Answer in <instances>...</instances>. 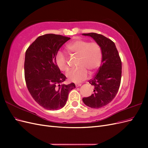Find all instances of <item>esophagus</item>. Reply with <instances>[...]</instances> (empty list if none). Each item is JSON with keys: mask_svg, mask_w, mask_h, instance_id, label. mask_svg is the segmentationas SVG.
<instances>
[{"mask_svg": "<svg viewBox=\"0 0 148 148\" xmlns=\"http://www.w3.org/2000/svg\"><path fill=\"white\" fill-rule=\"evenodd\" d=\"M75 86H76V87L81 86H82V84H81V83H76V84H75Z\"/></svg>", "mask_w": 148, "mask_h": 148, "instance_id": "esophagus-1", "label": "esophagus"}]
</instances>
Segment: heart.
Listing matches in <instances>:
<instances>
[{
    "mask_svg": "<svg viewBox=\"0 0 148 148\" xmlns=\"http://www.w3.org/2000/svg\"><path fill=\"white\" fill-rule=\"evenodd\" d=\"M66 49L71 55L78 57L77 65L79 68L70 70L66 75L70 82H81L87 78L88 72L92 74L99 67L102 54L101 47L98 43L77 39L69 44ZM56 63L61 71L68 70V60L64 53H57Z\"/></svg>",
    "mask_w": 148,
    "mask_h": 148,
    "instance_id": "b5f03b06",
    "label": "heart"
}]
</instances>
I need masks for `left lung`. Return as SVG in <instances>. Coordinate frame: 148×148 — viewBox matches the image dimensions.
<instances>
[{"label":"left lung","mask_w":148,"mask_h":148,"mask_svg":"<svg viewBox=\"0 0 148 148\" xmlns=\"http://www.w3.org/2000/svg\"><path fill=\"white\" fill-rule=\"evenodd\" d=\"M91 36L102 49V64L89 83L94 86L91 96L83 97L85 105L93 109L104 107L114 99L119 91L122 78V61L115 43L110 39L95 33H84Z\"/></svg>","instance_id":"8db88e82"}]
</instances>
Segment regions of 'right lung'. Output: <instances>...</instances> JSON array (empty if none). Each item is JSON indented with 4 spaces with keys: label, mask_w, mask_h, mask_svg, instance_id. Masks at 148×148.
Returning a JSON list of instances; mask_svg holds the SVG:
<instances>
[{
    "label": "right lung",
    "mask_w": 148,
    "mask_h": 148,
    "mask_svg": "<svg viewBox=\"0 0 148 148\" xmlns=\"http://www.w3.org/2000/svg\"><path fill=\"white\" fill-rule=\"evenodd\" d=\"M70 38L47 34L40 36L25 53V78L31 96L47 110H59L66 104L69 92L75 88L71 83L62 84L66 79L56 63L60 48Z\"/></svg>",
    "instance_id": "obj_1"
}]
</instances>
